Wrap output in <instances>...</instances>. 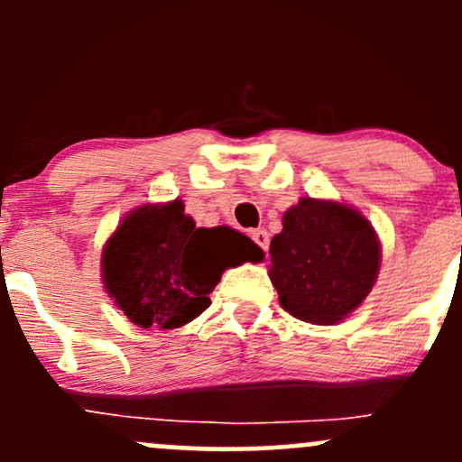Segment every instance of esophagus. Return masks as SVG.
Segmentation results:
<instances>
[{
    "label": "esophagus",
    "instance_id": "34e87169",
    "mask_svg": "<svg viewBox=\"0 0 462 462\" xmlns=\"http://www.w3.org/2000/svg\"><path fill=\"white\" fill-rule=\"evenodd\" d=\"M252 241L263 249L264 254L269 252V232L267 230H252Z\"/></svg>",
    "mask_w": 462,
    "mask_h": 462
}]
</instances>
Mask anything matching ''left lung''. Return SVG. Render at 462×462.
I'll list each match as a JSON object with an SVG mask.
<instances>
[{
	"mask_svg": "<svg viewBox=\"0 0 462 462\" xmlns=\"http://www.w3.org/2000/svg\"><path fill=\"white\" fill-rule=\"evenodd\" d=\"M269 254L280 306L317 326H332L356 310L383 261L380 238L356 208L315 198L286 210Z\"/></svg>",
	"mask_w": 462,
	"mask_h": 462,
	"instance_id": "8db88e82",
	"label": "left lung"
}]
</instances>
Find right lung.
Returning <instances> with one entry per match:
<instances>
[{"label":"right lung","instance_id":"obj_1","mask_svg":"<svg viewBox=\"0 0 462 462\" xmlns=\"http://www.w3.org/2000/svg\"><path fill=\"white\" fill-rule=\"evenodd\" d=\"M263 256L252 238L232 227H195L182 199L145 204L106 241L104 289L136 326L173 330L208 309L227 267Z\"/></svg>","mask_w":462,"mask_h":462}]
</instances>
